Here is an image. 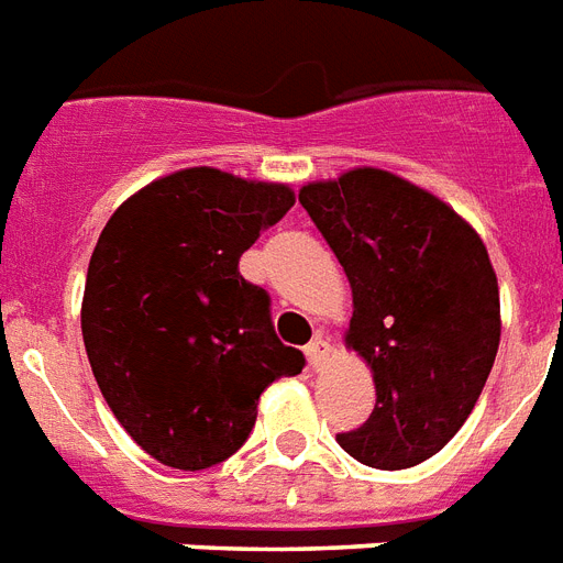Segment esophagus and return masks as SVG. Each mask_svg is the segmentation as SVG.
Listing matches in <instances>:
<instances>
[{
    "instance_id": "esophagus-1",
    "label": "esophagus",
    "mask_w": 563,
    "mask_h": 563,
    "mask_svg": "<svg viewBox=\"0 0 563 563\" xmlns=\"http://www.w3.org/2000/svg\"><path fill=\"white\" fill-rule=\"evenodd\" d=\"M305 354H308V363L310 368H319L322 366V360L328 357V340L322 334L313 336L308 345H305Z\"/></svg>"
}]
</instances>
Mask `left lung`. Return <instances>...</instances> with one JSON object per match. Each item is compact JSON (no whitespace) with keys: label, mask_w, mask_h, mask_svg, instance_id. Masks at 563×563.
<instances>
[{"label":"left lung","mask_w":563,"mask_h":563,"mask_svg":"<svg viewBox=\"0 0 563 563\" xmlns=\"http://www.w3.org/2000/svg\"><path fill=\"white\" fill-rule=\"evenodd\" d=\"M299 203L349 276V345L375 372L372 416L336 442L380 471L430 460L471 416L500 345L485 244L439 197L377 168L310 183Z\"/></svg>","instance_id":"left-lung-1"}]
</instances>
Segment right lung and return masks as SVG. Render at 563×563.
<instances>
[{
  "instance_id": "add662e5",
  "label": "right lung",
  "mask_w": 563,
  "mask_h": 563,
  "mask_svg": "<svg viewBox=\"0 0 563 563\" xmlns=\"http://www.w3.org/2000/svg\"><path fill=\"white\" fill-rule=\"evenodd\" d=\"M294 191L218 168L162 177L115 209L89 261L84 345L103 401L162 465L203 471L250 439L261 393L299 375L269 294L238 261Z\"/></svg>"
}]
</instances>
